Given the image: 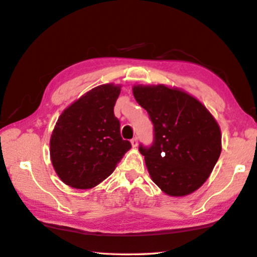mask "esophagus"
Returning a JSON list of instances; mask_svg holds the SVG:
<instances>
[{"mask_svg":"<svg viewBox=\"0 0 257 257\" xmlns=\"http://www.w3.org/2000/svg\"><path fill=\"white\" fill-rule=\"evenodd\" d=\"M131 145H132L133 148H137V147H138V138H137V137L132 139V140H131Z\"/></svg>","mask_w":257,"mask_h":257,"instance_id":"obj_1","label":"esophagus"}]
</instances>
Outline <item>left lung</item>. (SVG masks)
<instances>
[{
	"label": "left lung",
	"instance_id": "obj_1",
	"mask_svg": "<svg viewBox=\"0 0 257 257\" xmlns=\"http://www.w3.org/2000/svg\"><path fill=\"white\" fill-rule=\"evenodd\" d=\"M133 96L155 127L150 148L140 146L154 183L169 196L203 185L221 154V131L199 99L165 84L133 85Z\"/></svg>",
	"mask_w": 257,
	"mask_h": 257
}]
</instances>
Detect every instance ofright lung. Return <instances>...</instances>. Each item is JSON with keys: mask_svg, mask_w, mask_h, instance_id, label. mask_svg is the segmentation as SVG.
Returning a JSON list of instances; mask_svg holds the SVG:
<instances>
[{"mask_svg": "<svg viewBox=\"0 0 257 257\" xmlns=\"http://www.w3.org/2000/svg\"><path fill=\"white\" fill-rule=\"evenodd\" d=\"M120 85L101 84L63 110L49 141L52 165L61 181L78 190L100 184L114 172L131 143L123 140L114 115Z\"/></svg>", "mask_w": 257, "mask_h": 257, "instance_id": "obj_1", "label": "right lung"}]
</instances>
